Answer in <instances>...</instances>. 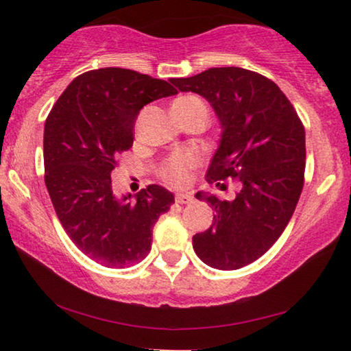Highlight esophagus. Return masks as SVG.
I'll use <instances>...</instances> for the list:
<instances>
[{"label":"esophagus","instance_id":"34e87169","mask_svg":"<svg viewBox=\"0 0 351 351\" xmlns=\"http://www.w3.org/2000/svg\"><path fill=\"white\" fill-rule=\"evenodd\" d=\"M176 201L179 204H189V203H191V201H193V196H191L190 193H177Z\"/></svg>","mask_w":351,"mask_h":351}]
</instances>
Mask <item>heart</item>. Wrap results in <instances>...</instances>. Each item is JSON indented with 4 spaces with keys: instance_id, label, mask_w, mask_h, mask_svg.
<instances>
[{
    "instance_id": "1",
    "label": "heart",
    "mask_w": 351,
    "mask_h": 351,
    "mask_svg": "<svg viewBox=\"0 0 351 351\" xmlns=\"http://www.w3.org/2000/svg\"><path fill=\"white\" fill-rule=\"evenodd\" d=\"M172 108L184 110V112H199L208 114V108L203 99L198 95H182V97L176 99L172 104ZM196 167V158L190 153H176L171 155L167 160L162 161L160 166V177L166 184L174 186H185L191 179V172Z\"/></svg>"
}]
</instances>
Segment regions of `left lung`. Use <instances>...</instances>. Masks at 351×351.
Segmentation results:
<instances>
[{
    "instance_id": "1",
    "label": "left lung",
    "mask_w": 351,
    "mask_h": 351,
    "mask_svg": "<svg viewBox=\"0 0 351 351\" xmlns=\"http://www.w3.org/2000/svg\"><path fill=\"white\" fill-rule=\"evenodd\" d=\"M171 83L203 95L219 117L222 138L206 179L217 185L237 179L239 185L230 201L195 195L215 215L206 232L193 237V249L209 267L238 270L262 257L294 214L304 189V124L285 93L256 71L220 66Z\"/></svg>"
}]
</instances>
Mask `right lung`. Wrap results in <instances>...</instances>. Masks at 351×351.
<instances>
[{
    "label": "right lung",
    "instance_id": "obj_1",
    "mask_svg": "<svg viewBox=\"0 0 351 351\" xmlns=\"http://www.w3.org/2000/svg\"><path fill=\"white\" fill-rule=\"evenodd\" d=\"M177 94L167 81L128 69L76 76L47 114L45 184L62 227L81 252L107 268L138 263L152 249L153 227L174 195L148 185L114 196L112 171L134 143L143 105Z\"/></svg>",
    "mask_w": 351,
    "mask_h": 351
}]
</instances>
